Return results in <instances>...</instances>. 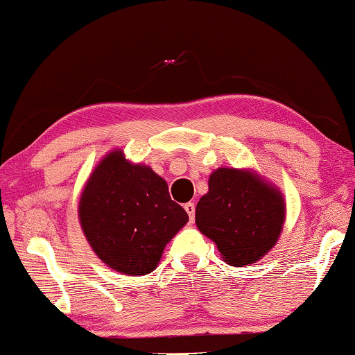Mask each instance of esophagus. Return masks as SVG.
Masks as SVG:
<instances>
[{
    "mask_svg": "<svg viewBox=\"0 0 355 355\" xmlns=\"http://www.w3.org/2000/svg\"><path fill=\"white\" fill-rule=\"evenodd\" d=\"M184 209L187 211L189 219L193 220V219H195V203H192V201H190V203H185V205H184Z\"/></svg>",
    "mask_w": 355,
    "mask_h": 355,
    "instance_id": "1",
    "label": "esophagus"
}]
</instances>
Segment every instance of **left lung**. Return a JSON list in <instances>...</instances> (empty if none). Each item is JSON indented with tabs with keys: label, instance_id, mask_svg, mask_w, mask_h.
I'll list each match as a JSON object with an SVG mask.
<instances>
[{
	"label": "left lung",
	"instance_id": "left-lung-1",
	"mask_svg": "<svg viewBox=\"0 0 355 355\" xmlns=\"http://www.w3.org/2000/svg\"><path fill=\"white\" fill-rule=\"evenodd\" d=\"M196 205L198 230L216 243L230 265H250L275 246L286 219V203L275 185L249 170L219 168Z\"/></svg>",
	"mask_w": 355,
	"mask_h": 355
}]
</instances>
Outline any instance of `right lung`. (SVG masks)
<instances>
[{
	"mask_svg": "<svg viewBox=\"0 0 355 355\" xmlns=\"http://www.w3.org/2000/svg\"><path fill=\"white\" fill-rule=\"evenodd\" d=\"M187 220L165 179L150 166L128 162L121 149L95 166L79 201V222L94 252L128 276L154 271Z\"/></svg>",
	"mask_w": 355,
	"mask_h": 355,
	"instance_id": "obj_1",
	"label": "right lung"
}]
</instances>
